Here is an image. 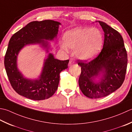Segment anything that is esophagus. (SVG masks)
I'll return each mask as SVG.
<instances>
[{"label":"esophagus","instance_id":"34e87169","mask_svg":"<svg viewBox=\"0 0 132 132\" xmlns=\"http://www.w3.org/2000/svg\"><path fill=\"white\" fill-rule=\"evenodd\" d=\"M74 63H75V60H74L73 59H70L69 61V65H72V64H73Z\"/></svg>","mask_w":132,"mask_h":132}]
</instances>
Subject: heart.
<instances>
[{"label": "heart", "instance_id": "obj_1", "mask_svg": "<svg viewBox=\"0 0 132 132\" xmlns=\"http://www.w3.org/2000/svg\"><path fill=\"white\" fill-rule=\"evenodd\" d=\"M64 40L67 47L76 50V55L82 60H90L100 51L103 35L99 29L76 28L66 32ZM66 49V47L63 45Z\"/></svg>", "mask_w": 132, "mask_h": 132}]
</instances>
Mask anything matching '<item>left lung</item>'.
I'll use <instances>...</instances> for the list:
<instances>
[{
  "label": "left lung",
  "instance_id": "8db88e82",
  "mask_svg": "<svg viewBox=\"0 0 132 132\" xmlns=\"http://www.w3.org/2000/svg\"><path fill=\"white\" fill-rule=\"evenodd\" d=\"M104 32L103 48L96 57L90 61L78 60L81 72L79 79L80 89L90 98L109 95L119 89L124 81L127 68L128 56L122 37L119 32L98 21ZM104 70V77L98 83L93 78Z\"/></svg>",
  "mask_w": 132,
  "mask_h": 132
}]
</instances>
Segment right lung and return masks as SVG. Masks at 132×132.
<instances>
[{"label":"right lung","mask_w":132,"mask_h":132,"mask_svg":"<svg viewBox=\"0 0 132 132\" xmlns=\"http://www.w3.org/2000/svg\"><path fill=\"white\" fill-rule=\"evenodd\" d=\"M60 23L51 20L34 21L16 32L11 37L4 57V67L11 85L19 95L34 100L51 97L57 90L60 72L68 68L69 60H59L50 53L45 60L42 73L38 80L25 79L17 68L16 60L19 51L28 44L42 43L56 37Z\"/></svg>","instance_id":"1"}]
</instances>
